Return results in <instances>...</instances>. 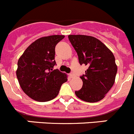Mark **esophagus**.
I'll list each match as a JSON object with an SVG mask.
<instances>
[{
  "instance_id": "obj_1",
  "label": "esophagus",
  "mask_w": 134,
  "mask_h": 134,
  "mask_svg": "<svg viewBox=\"0 0 134 134\" xmlns=\"http://www.w3.org/2000/svg\"><path fill=\"white\" fill-rule=\"evenodd\" d=\"M70 77L71 79L74 78V74H73V73H70Z\"/></svg>"
}]
</instances>
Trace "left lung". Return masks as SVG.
Returning <instances> with one entry per match:
<instances>
[{"label": "left lung", "mask_w": 134, "mask_h": 134, "mask_svg": "<svg viewBox=\"0 0 134 134\" xmlns=\"http://www.w3.org/2000/svg\"><path fill=\"white\" fill-rule=\"evenodd\" d=\"M68 39L79 56L80 65L88 66L81 89L75 91L81 100L89 103L99 101L105 97L115 82L118 67L114 55L100 40L83 35H69Z\"/></svg>", "instance_id": "left-lung-1"}]
</instances>
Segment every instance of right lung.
I'll use <instances>...</instances> for the list:
<instances>
[{"mask_svg":"<svg viewBox=\"0 0 134 134\" xmlns=\"http://www.w3.org/2000/svg\"><path fill=\"white\" fill-rule=\"evenodd\" d=\"M64 37L50 35L35 40L19 59L16 77L23 92L32 99L40 102L52 100L68 80L66 74L53 70L55 46Z\"/></svg>","mask_w":134,"mask_h":134,"instance_id":"1","label":"right lung"}]
</instances>
